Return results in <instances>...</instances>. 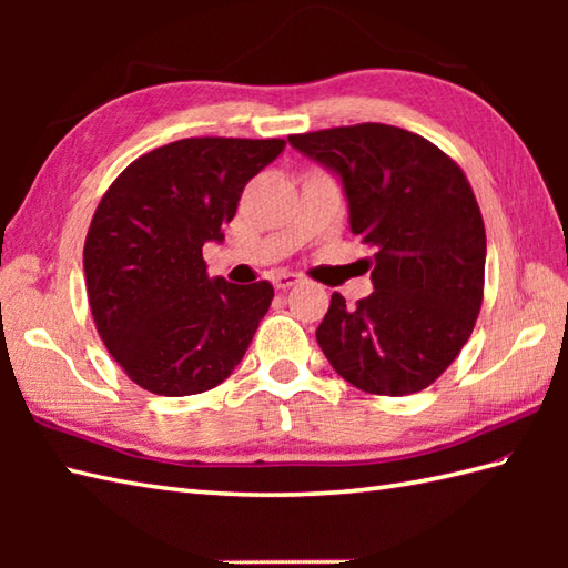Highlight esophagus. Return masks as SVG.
I'll list each match as a JSON object with an SVG mask.
<instances>
[{
  "label": "esophagus",
  "mask_w": 568,
  "mask_h": 568,
  "mask_svg": "<svg viewBox=\"0 0 568 568\" xmlns=\"http://www.w3.org/2000/svg\"><path fill=\"white\" fill-rule=\"evenodd\" d=\"M297 283H300V275H295V273H275L273 275V285L277 287V291H291V287Z\"/></svg>",
  "instance_id": "esophagus-1"
}]
</instances>
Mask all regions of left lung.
I'll use <instances>...</instances> for the list:
<instances>
[{
    "label": "left lung",
    "instance_id": "obj_1",
    "mask_svg": "<svg viewBox=\"0 0 568 568\" xmlns=\"http://www.w3.org/2000/svg\"><path fill=\"white\" fill-rule=\"evenodd\" d=\"M287 141L342 178L352 232L373 248L376 291L356 307L332 295L320 348L358 390H425L462 352L484 303L486 226L464 171L432 141L376 122Z\"/></svg>",
    "mask_w": 568,
    "mask_h": 568
}]
</instances>
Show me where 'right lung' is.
Segmentation results:
<instances>
[{
  "label": "right lung",
  "mask_w": 568,
  "mask_h": 568,
  "mask_svg": "<svg viewBox=\"0 0 568 568\" xmlns=\"http://www.w3.org/2000/svg\"><path fill=\"white\" fill-rule=\"evenodd\" d=\"M283 149V139H180L104 192L84 239V283L106 352L143 390H212L244 358L273 285L210 277L202 246L224 239L246 183Z\"/></svg>",
  "instance_id": "add662e5"
}]
</instances>
